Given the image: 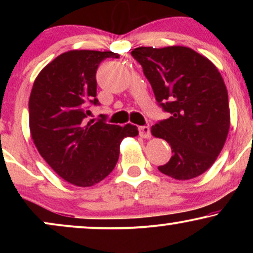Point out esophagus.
I'll return each instance as SVG.
<instances>
[{"label": "esophagus", "mask_w": 253, "mask_h": 253, "mask_svg": "<svg viewBox=\"0 0 253 253\" xmlns=\"http://www.w3.org/2000/svg\"><path fill=\"white\" fill-rule=\"evenodd\" d=\"M139 134H140L141 138H145V139L151 138L150 126H140V127H139Z\"/></svg>", "instance_id": "34e87169"}]
</instances>
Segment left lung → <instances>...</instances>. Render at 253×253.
Segmentation results:
<instances>
[{
	"label": "left lung",
	"mask_w": 253,
	"mask_h": 253,
	"mask_svg": "<svg viewBox=\"0 0 253 253\" xmlns=\"http://www.w3.org/2000/svg\"><path fill=\"white\" fill-rule=\"evenodd\" d=\"M130 54L143 66L157 102L170 113L151 128L172 150L158 170L179 181L202 175L221 152L229 129L228 94L219 70L184 46H141Z\"/></svg>",
	"instance_id": "8db88e82"
}]
</instances>
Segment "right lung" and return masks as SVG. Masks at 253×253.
<instances>
[{
    "instance_id": "1",
    "label": "right lung",
    "mask_w": 253,
    "mask_h": 253,
    "mask_svg": "<svg viewBox=\"0 0 253 253\" xmlns=\"http://www.w3.org/2000/svg\"><path fill=\"white\" fill-rule=\"evenodd\" d=\"M114 52L74 50L62 53L38 75L28 109L33 143L50 167L77 187H91L112 172L134 125L106 124V117L86 123L89 106H97L96 71Z\"/></svg>"
}]
</instances>
